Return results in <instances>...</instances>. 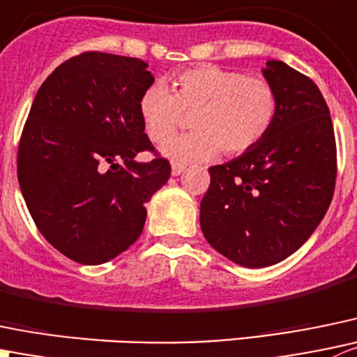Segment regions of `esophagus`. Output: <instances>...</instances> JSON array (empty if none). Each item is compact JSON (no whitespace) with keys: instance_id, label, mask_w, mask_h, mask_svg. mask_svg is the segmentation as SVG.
I'll return each instance as SVG.
<instances>
[{"instance_id":"1","label":"esophagus","mask_w":357,"mask_h":357,"mask_svg":"<svg viewBox=\"0 0 357 357\" xmlns=\"http://www.w3.org/2000/svg\"><path fill=\"white\" fill-rule=\"evenodd\" d=\"M183 171H185V165L172 164V176H179Z\"/></svg>"}]
</instances>
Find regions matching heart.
<instances>
[{"label": "heart", "mask_w": 357, "mask_h": 357, "mask_svg": "<svg viewBox=\"0 0 357 357\" xmlns=\"http://www.w3.org/2000/svg\"><path fill=\"white\" fill-rule=\"evenodd\" d=\"M137 108L153 143H164L185 114L194 115L193 133L162 146L165 157L186 165L211 160L220 150L235 157L258 146L278 119L279 96L268 79L204 64L179 73L172 94L162 85L148 86Z\"/></svg>", "instance_id": "1"}]
</instances>
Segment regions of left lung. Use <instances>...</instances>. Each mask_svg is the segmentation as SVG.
<instances>
[{
    "mask_svg": "<svg viewBox=\"0 0 357 357\" xmlns=\"http://www.w3.org/2000/svg\"><path fill=\"white\" fill-rule=\"evenodd\" d=\"M279 96L265 139L209 167L200 228L211 245L242 266L261 268L302 248L326 214L337 181L330 109L309 76L281 61L263 69Z\"/></svg>",
    "mask_w": 357,
    "mask_h": 357,
    "instance_id": "left-lung-1",
    "label": "left lung"
}]
</instances>
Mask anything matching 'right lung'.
<instances>
[{
    "label": "right lung",
    "instance_id": "1",
    "mask_svg": "<svg viewBox=\"0 0 357 357\" xmlns=\"http://www.w3.org/2000/svg\"><path fill=\"white\" fill-rule=\"evenodd\" d=\"M146 68L105 52L75 55L45 79L24 123L20 192L41 235L73 261L99 265L132 245L144 204L171 176L137 108L153 83ZM141 151L154 160L134 161Z\"/></svg>",
    "mask_w": 357,
    "mask_h": 357
}]
</instances>
